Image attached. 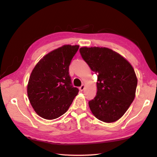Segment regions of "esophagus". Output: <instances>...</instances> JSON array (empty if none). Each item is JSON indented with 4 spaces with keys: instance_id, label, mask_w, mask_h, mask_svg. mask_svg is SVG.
Segmentation results:
<instances>
[{
    "instance_id": "obj_1",
    "label": "esophagus",
    "mask_w": 157,
    "mask_h": 157,
    "mask_svg": "<svg viewBox=\"0 0 157 157\" xmlns=\"http://www.w3.org/2000/svg\"><path fill=\"white\" fill-rule=\"evenodd\" d=\"M85 89V85H82V86L79 87V90H80V91H83Z\"/></svg>"
}]
</instances>
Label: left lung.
<instances>
[{
	"label": "left lung",
	"instance_id": "8db88e82",
	"mask_svg": "<svg viewBox=\"0 0 157 157\" xmlns=\"http://www.w3.org/2000/svg\"><path fill=\"white\" fill-rule=\"evenodd\" d=\"M82 58L97 74V93L89 106L98 120L112 123L128 110L135 97L137 78L127 60L107 48H81Z\"/></svg>",
	"mask_w": 157,
	"mask_h": 157
}]
</instances>
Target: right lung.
<instances>
[{"label":"right lung","mask_w":157,"mask_h":157,"mask_svg":"<svg viewBox=\"0 0 157 157\" xmlns=\"http://www.w3.org/2000/svg\"><path fill=\"white\" fill-rule=\"evenodd\" d=\"M78 45H63L45 55L32 70L27 95L32 108L43 119H54L70 108L78 89L73 86L69 72Z\"/></svg>","instance_id":"1"}]
</instances>
